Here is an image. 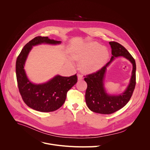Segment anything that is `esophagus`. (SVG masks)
Returning <instances> with one entry per match:
<instances>
[{"label":"esophagus","mask_w":150,"mask_h":150,"mask_svg":"<svg viewBox=\"0 0 150 150\" xmlns=\"http://www.w3.org/2000/svg\"><path fill=\"white\" fill-rule=\"evenodd\" d=\"M78 80L82 79H83V76H82V75L81 74H78Z\"/></svg>","instance_id":"1"}]
</instances>
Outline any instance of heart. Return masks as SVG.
Here are the masks:
<instances>
[{
	"label": "heart",
	"mask_w": 150,
	"mask_h": 150,
	"mask_svg": "<svg viewBox=\"0 0 150 150\" xmlns=\"http://www.w3.org/2000/svg\"><path fill=\"white\" fill-rule=\"evenodd\" d=\"M109 52L105 47L93 42L76 52L74 58L82 60L81 69L85 72H93L100 69L109 57Z\"/></svg>",
	"instance_id": "obj_1"
}]
</instances>
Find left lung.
Here are the masks:
<instances>
[{
  "mask_svg": "<svg viewBox=\"0 0 150 150\" xmlns=\"http://www.w3.org/2000/svg\"><path fill=\"white\" fill-rule=\"evenodd\" d=\"M112 56L110 60L96 72L84 75L87 83L85 92V101L91 111L104 115L113 113L123 107L130 100L136 85V63L134 58L122 45L116 41H110ZM118 56H123L129 59L133 65V70L130 83L126 91L118 96H109L105 91L103 79L106 67Z\"/></svg>",
  "mask_w": 150,
  "mask_h": 150,
  "instance_id": "left-lung-1",
  "label": "left lung"
}]
</instances>
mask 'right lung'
Returning <instances> with one entry per match:
<instances>
[{
	"mask_svg": "<svg viewBox=\"0 0 150 150\" xmlns=\"http://www.w3.org/2000/svg\"><path fill=\"white\" fill-rule=\"evenodd\" d=\"M41 43L56 45L60 41L50 40L48 37L37 36L27 43L18 55L16 61V75L19 93L29 108L41 112H53L65 103L68 91L76 83V74L69 77L57 75L50 81L42 84L30 82L24 69L27 56L33 47Z\"/></svg>",
	"mask_w": 150,
	"mask_h": 150,
	"instance_id": "1",
	"label": "right lung"
}]
</instances>
